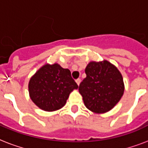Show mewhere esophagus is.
Wrapping results in <instances>:
<instances>
[{
  "label": "esophagus",
  "instance_id": "esophagus-1",
  "mask_svg": "<svg viewBox=\"0 0 148 148\" xmlns=\"http://www.w3.org/2000/svg\"><path fill=\"white\" fill-rule=\"evenodd\" d=\"M81 80L80 78H77L76 80V83L77 84V85H80V83H81Z\"/></svg>",
  "mask_w": 148,
  "mask_h": 148
}]
</instances>
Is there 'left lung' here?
Returning <instances> with one entry per match:
<instances>
[{"label":"left lung","mask_w":148,"mask_h":148,"mask_svg":"<svg viewBox=\"0 0 148 148\" xmlns=\"http://www.w3.org/2000/svg\"><path fill=\"white\" fill-rule=\"evenodd\" d=\"M86 77L79 85L86 108L97 114L111 110L124 95L121 72L114 65L103 60L91 61L85 68Z\"/></svg>","instance_id":"left-lung-1"}]
</instances>
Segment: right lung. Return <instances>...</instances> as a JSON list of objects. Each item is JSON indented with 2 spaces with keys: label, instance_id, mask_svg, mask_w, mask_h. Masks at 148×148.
<instances>
[{
  "label": "right lung",
  "instance_id": "right-lung-1",
  "mask_svg": "<svg viewBox=\"0 0 148 148\" xmlns=\"http://www.w3.org/2000/svg\"><path fill=\"white\" fill-rule=\"evenodd\" d=\"M77 88L71 71L58 64L44 65L32 76L28 84L32 101L46 111H54L63 108L71 92Z\"/></svg>",
  "mask_w": 148,
  "mask_h": 148
}]
</instances>
